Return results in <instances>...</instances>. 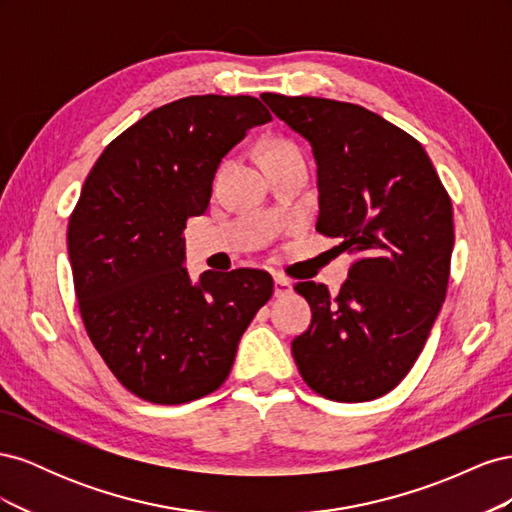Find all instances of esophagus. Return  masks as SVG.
Wrapping results in <instances>:
<instances>
[{"label": "esophagus", "mask_w": 512, "mask_h": 512, "mask_svg": "<svg viewBox=\"0 0 512 512\" xmlns=\"http://www.w3.org/2000/svg\"><path fill=\"white\" fill-rule=\"evenodd\" d=\"M273 282H275V297H286V294L292 292V282L288 280L286 275L275 273L273 275Z\"/></svg>", "instance_id": "obj_1"}]
</instances>
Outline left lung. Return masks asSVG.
Instances as JSON below:
<instances>
[{"label": "left lung", "instance_id": "8db88e82", "mask_svg": "<svg viewBox=\"0 0 512 512\" xmlns=\"http://www.w3.org/2000/svg\"><path fill=\"white\" fill-rule=\"evenodd\" d=\"M312 145L316 230L356 254L331 297L294 286L312 324L292 339L309 389L333 401L382 397L406 378L446 297L455 243L453 205L423 145L367 108L327 98L262 94Z\"/></svg>", "mask_w": 512, "mask_h": 512}]
</instances>
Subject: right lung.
<instances>
[{
	"mask_svg": "<svg viewBox=\"0 0 512 512\" xmlns=\"http://www.w3.org/2000/svg\"><path fill=\"white\" fill-rule=\"evenodd\" d=\"M271 121L252 96H190L147 113L91 168L68 256L91 344L130 393L175 406L228 378L239 339L273 294L267 271L190 280L183 230L209 207L222 158Z\"/></svg>",
	"mask_w": 512,
	"mask_h": 512,
	"instance_id": "add662e5",
	"label": "right lung"
}]
</instances>
